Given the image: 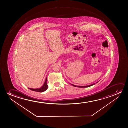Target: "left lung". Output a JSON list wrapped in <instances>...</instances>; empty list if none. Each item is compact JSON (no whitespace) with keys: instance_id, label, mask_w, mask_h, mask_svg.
I'll use <instances>...</instances> for the list:
<instances>
[{"instance_id":"8db88e82","label":"left lung","mask_w":128,"mask_h":128,"mask_svg":"<svg viewBox=\"0 0 128 128\" xmlns=\"http://www.w3.org/2000/svg\"><path fill=\"white\" fill-rule=\"evenodd\" d=\"M98 82H96V83H98ZM95 84V83H94V84H91V85H88V86H76V85H74V84H71L72 86H75V87H78V88H88V87H89V86H93Z\"/></svg>"}]
</instances>
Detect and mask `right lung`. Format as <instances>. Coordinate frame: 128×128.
Segmentation results:
<instances>
[{
	"mask_svg": "<svg viewBox=\"0 0 128 128\" xmlns=\"http://www.w3.org/2000/svg\"><path fill=\"white\" fill-rule=\"evenodd\" d=\"M48 88L47 84V78H46V80L44 82V84L43 85V86L40 87L39 88H37V89H33V88H28L30 90H32L34 91H37L39 92H42L43 91H46V90H47Z\"/></svg>",
	"mask_w": 128,
	"mask_h": 128,
	"instance_id": "right-lung-1",
	"label": "right lung"
}]
</instances>
